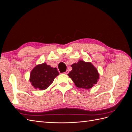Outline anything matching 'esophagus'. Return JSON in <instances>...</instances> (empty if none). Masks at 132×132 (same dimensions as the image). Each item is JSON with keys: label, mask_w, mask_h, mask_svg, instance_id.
Returning <instances> with one entry per match:
<instances>
[{"label": "esophagus", "mask_w": 132, "mask_h": 132, "mask_svg": "<svg viewBox=\"0 0 132 132\" xmlns=\"http://www.w3.org/2000/svg\"><path fill=\"white\" fill-rule=\"evenodd\" d=\"M64 73L65 74H68L69 73V70H67V71H65V72H64Z\"/></svg>", "instance_id": "34e87169"}]
</instances>
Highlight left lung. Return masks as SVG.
<instances>
[{
  "instance_id": "left-lung-1",
  "label": "left lung",
  "mask_w": 132,
  "mask_h": 132,
  "mask_svg": "<svg viewBox=\"0 0 132 132\" xmlns=\"http://www.w3.org/2000/svg\"><path fill=\"white\" fill-rule=\"evenodd\" d=\"M72 70L68 74L76 86L88 90L96 84L99 79L97 69L91 62L79 61L71 65Z\"/></svg>"
}]
</instances>
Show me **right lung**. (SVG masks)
I'll use <instances>...</instances> for the list:
<instances>
[{"label":"right lung","instance_id":"obj_1","mask_svg":"<svg viewBox=\"0 0 132 132\" xmlns=\"http://www.w3.org/2000/svg\"><path fill=\"white\" fill-rule=\"evenodd\" d=\"M59 74L56 68L51 67L43 63L35 66L31 70L30 81L35 89L46 90Z\"/></svg>","mask_w":132,"mask_h":132}]
</instances>
